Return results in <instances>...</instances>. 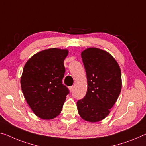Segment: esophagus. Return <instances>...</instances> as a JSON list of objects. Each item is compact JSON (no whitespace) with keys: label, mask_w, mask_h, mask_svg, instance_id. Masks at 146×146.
<instances>
[{"label":"esophagus","mask_w":146,"mask_h":146,"mask_svg":"<svg viewBox=\"0 0 146 146\" xmlns=\"http://www.w3.org/2000/svg\"><path fill=\"white\" fill-rule=\"evenodd\" d=\"M70 91H74V86H71V87H70Z\"/></svg>","instance_id":"obj_1"}]
</instances>
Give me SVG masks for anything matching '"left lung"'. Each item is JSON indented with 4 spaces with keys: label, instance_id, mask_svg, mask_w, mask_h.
<instances>
[{
    "label": "left lung",
    "instance_id": "obj_1",
    "mask_svg": "<svg viewBox=\"0 0 146 146\" xmlns=\"http://www.w3.org/2000/svg\"><path fill=\"white\" fill-rule=\"evenodd\" d=\"M87 91L77 102L78 113L86 121H100L108 116L121 91V72L116 60L107 51L89 48L82 53Z\"/></svg>",
    "mask_w": 146,
    "mask_h": 146
}]
</instances>
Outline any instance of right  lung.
Returning <instances> with one entry per match:
<instances>
[{"label":"right lung","mask_w":146,"mask_h":146,"mask_svg":"<svg viewBox=\"0 0 146 146\" xmlns=\"http://www.w3.org/2000/svg\"><path fill=\"white\" fill-rule=\"evenodd\" d=\"M66 49L50 48L36 53L25 64L21 78L24 97L38 117L50 120L61 112L67 87L62 84Z\"/></svg>","instance_id":"right-lung-1"}]
</instances>
